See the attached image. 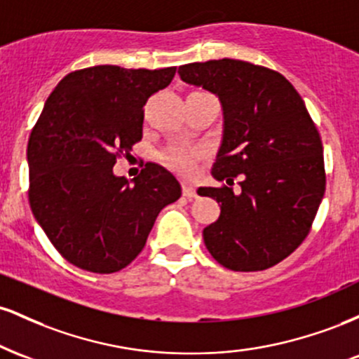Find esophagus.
Masks as SVG:
<instances>
[{
    "label": "esophagus",
    "mask_w": 359,
    "mask_h": 359,
    "mask_svg": "<svg viewBox=\"0 0 359 359\" xmlns=\"http://www.w3.org/2000/svg\"><path fill=\"white\" fill-rule=\"evenodd\" d=\"M182 192H184L185 197H189V199H194V197L197 196L196 187H194V185L189 184V182H182Z\"/></svg>",
    "instance_id": "esophagus-1"
}]
</instances>
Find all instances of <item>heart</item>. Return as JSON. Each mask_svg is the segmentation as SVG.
Segmentation results:
<instances>
[{
	"label": "heart",
	"mask_w": 359,
	"mask_h": 359,
	"mask_svg": "<svg viewBox=\"0 0 359 359\" xmlns=\"http://www.w3.org/2000/svg\"><path fill=\"white\" fill-rule=\"evenodd\" d=\"M201 156H203L201 148L172 147L162 155V160L168 168L179 172V174H191Z\"/></svg>",
	"instance_id": "1"
}]
</instances>
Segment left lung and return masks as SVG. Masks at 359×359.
<instances>
[{"instance_id": "8db88e82", "label": "left lung", "mask_w": 359, "mask_h": 359, "mask_svg": "<svg viewBox=\"0 0 359 359\" xmlns=\"http://www.w3.org/2000/svg\"><path fill=\"white\" fill-rule=\"evenodd\" d=\"M184 82L217 94L224 135L211 174L221 187L197 194L221 203L204 228L205 248L233 271L266 270L306 240L325 191L323 142L300 94L282 74L245 60L194 62ZM241 177L242 189L232 191Z\"/></svg>"}]
</instances>
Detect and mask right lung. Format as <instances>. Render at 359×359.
<instances>
[{
	"label": "right lung",
	"instance_id": "right-lung-1",
	"mask_svg": "<svg viewBox=\"0 0 359 359\" xmlns=\"http://www.w3.org/2000/svg\"><path fill=\"white\" fill-rule=\"evenodd\" d=\"M175 69H79L57 84L36 119L27 150L28 201L53 248L77 269H125L145 248L158 212L182 194L154 162L133 184L113 174L142 140L148 97L170 84Z\"/></svg>",
	"mask_w": 359,
	"mask_h": 359
}]
</instances>
